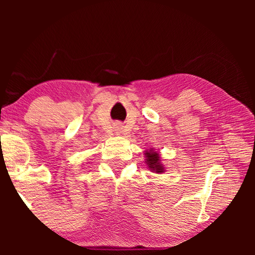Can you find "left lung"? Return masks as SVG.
<instances>
[{"mask_svg":"<svg viewBox=\"0 0 255 255\" xmlns=\"http://www.w3.org/2000/svg\"><path fill=\"white\" fill-rule=\"evenodd\" d=\"M146 156V163H147L148 167L152 171H155L156 173H162L164 172V167L162 164L159 163V155L158 153L154 152V150H149V152L145 153Z\"/></svg>","mask_w":255,"mask_h":255,"instance_id":"left-lung-1","label":"left lung"}]
</instances>
